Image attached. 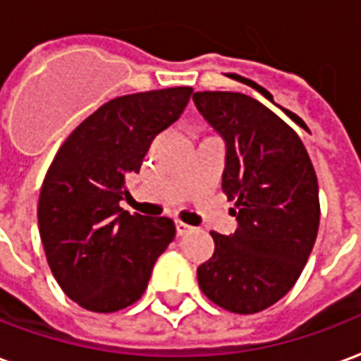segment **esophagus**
Listing matches in <instances>:
<instances>
[{"label": "esophagus", "mask_w": 361, "mask_h": 361, "mask_svg": "<svg viewBox=\"0 0 361 361\" xmlns=\"http://www.w3.org/2000/svg\"><path fill=\"white\" fill-rule=\"evenodd\" d=\"M175 227H177V236L188 235V233H190V231H192L190 225H186V223H183V221H178Z\"/></svg>", "instance_id": "1"}]
</instances>
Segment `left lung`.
<instances>
[{
  "instance_id": "obj_1",
  "label": "left lung",
  "mask_w": 361,
  "mask_h": 361,
  "mask_svg": "<svg viewBox=\"0 0 361 361\" xmlns=\"http://www.w3.org/2000/svg\"><path fill=\"white\" fill-rule=\"evenodd\" d=\"M194 104L225 140L223 192L236 200L233 235L212 233L198 285L233 314L273 306L298 281L319 228V186L298 134L254 97L196 92Z\"/></svg>"
}]
</instances>
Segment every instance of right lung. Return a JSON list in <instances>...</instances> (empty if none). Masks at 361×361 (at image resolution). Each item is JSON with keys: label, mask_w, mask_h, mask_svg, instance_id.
<instances>
[{"label": "right lung", "mask_w": 361, "mask_h": 361, "mask_svg": "<svg viewBox=\"0 0 361 361\" xmlns=\"http://www.w3.org/2000/svg\"><path fill=\"white\" fill-rule=\"evenodd\" d=\"M190 86L115 97L76 126L47 169L38 227L47 264L78 306L111 314L140 298L157 257L175 238L169 217L119 206L125 178L149 144L180 117Z\"/></svg>", "instance_id": "add662e5"}]
</instances>
